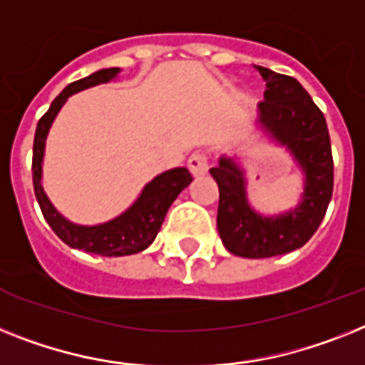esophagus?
<instances>
[{"label":"esophagus","mask_w":365,"mask_h":365,"mask_svg":"<svg viewBox=\"0 0 365 365\" xmlns=\"http://www.w3.org/2000/svg\"><path fill=\"white\" fill-rule=\"evenodd\" d=\"M188 170L192 171V175L200 177L205 175L209 171V160L203 153H194V155L188 158Z\"/></svg>","instance_id":"34e87169"}]
</instances>
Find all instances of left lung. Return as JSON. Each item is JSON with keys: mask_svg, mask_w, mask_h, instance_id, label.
Instances as JSON below:
<instances>
[{"mask_svg": "<svg viewBox=\"0 0 365 365\" xmlns=\"http://www.w3.org/2000/svg\"><path fill=\"white\" fill-rule=\"evenodd\" d=\"M267 81L257 104V126L274 143L285 147L304 175L297 207L264 216L248 201L246 171L237 156H220L210 168L220 188L218 233L233 255L248 259L284 255L302 248L317 231L332 200L334 162L323 111L294 78L255 67Z\"/></svg>", "mask_w": 365, "mask_h": 365, "instance_id": "obj_1", "label": "left lung"}]
</instances>
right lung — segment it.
I'll list each match as a JSON object with an SVG mask.
<instances>
[{
  "instance_id": "obj_1",
  "label": "right lung",
  "mask_w": 365,
  "mask_h": 365,
  "mask_svg": "<svg viewBox=\"0 0 365 365\" xmlns=\"http://www.w3.org/2000/svg\"><path fill=\"white\" fill-rule=\"evenodd\" d=\"M119 72L121 68L117 67L102 68V71L93 72L91 76L81 78L65 87L56 96L50 110L41 117L37 130H35V141H33V188H35L42 215L53 233L71 248L83 250V252L102 255V257H121V255L138 254L149 248L160 231L162 222L171 203L192 182V175L186 168H173V170L164 171L143 186L138 200L125 212L96 225L74 224L65 218L53 207L52 201L48 200L46 192L42 188V160H44L48 132L52 128L57 113L68 101V96L83 91L87 87L108 83L117 78Z\"/></svg>"
}]
</instances>
